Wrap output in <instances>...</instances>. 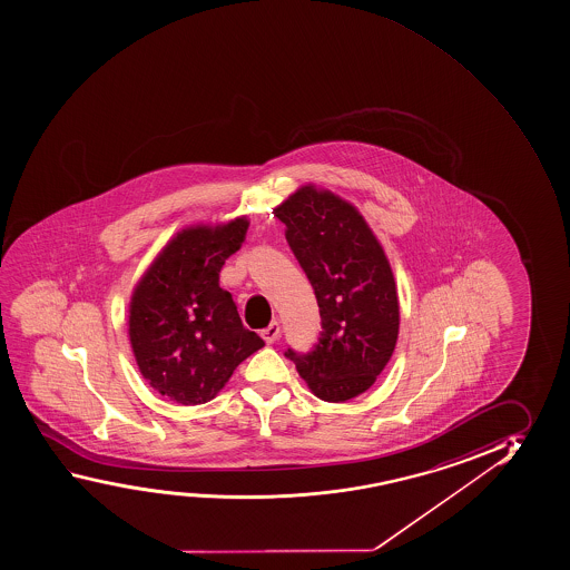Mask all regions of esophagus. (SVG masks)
Instances as JSON below:
<instances>
[{
    "instance_id": "34e87169",
    "label": "esophagus",
    "mask_w": 570,
    "mask_h": 570,
    "mask_svg": "<svg viewBox=\"0 0 570 570\" xmlns=\"http://www.w3.org/2000/svg\"><path fill=\"white\" fill-rule=\"evenodd\" d=\"M279 336L281 328L279 324L277 323H272L269 324V326H267V328H264V331H262V338H264V341L267 342V344H273V342L277 341Z\"/></svg>"
}]
</instances>
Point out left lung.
Masks as SVG:
<instances>
[{
	"label": "left lung",
	"mask_w": 570,
	"mask_h": 570,
	"mask_svg": "<svg viewBox=\"0 0 570 570\" xmlns=\"http://www.w3.org/2000/svg\"><path fill=\"white\" fill-rule=\"evenodd\" d=\"M285 238L315 289L323 332L306 354L285 356L316 397L352 400L374 385L400 334V301L390 262L354 206L315 187L275 208Z\"/></svg>",
	"instance_id": "8db88e82"
}]
</instances>
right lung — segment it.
Wrapping results in <instances>:
<instances>
[{"label":"right lung","mask_w":570,"mask_h":570,"mask_svg":"<svg viewBox=\"0 0 570 570\" xmlns=\"http://www.w3.org/2000/svg\"><path fill=\"white\" fill-rule=\"evenodd\" d=\"M246 218L183 229L137 283L129 341L151 387L183 405L214 400L229 375L265 342L242 324L222 265L246 238Z\"/></svg>","instance_id":"1"}]
</instances>
